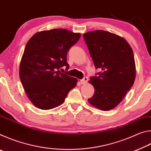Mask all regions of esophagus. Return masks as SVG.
Instances as JSON below:
<instances>
[{"label":"esophagus","mask_w":151,"mask_h":151,"mask_svg":"<svg viewBox=\"0 0 151 151\" xmlns=\"http://www.w3.org/2000/svg\"><path fill=\"white\" fill-rule=\"evenodd\" d=\"M87 81H88V78L86 77V76H85V77H84L83 79H81V80L80 81V82H81V84H85L86 82H87Z\"/></svg>","instance_id":"34e87169"}]
</instances>
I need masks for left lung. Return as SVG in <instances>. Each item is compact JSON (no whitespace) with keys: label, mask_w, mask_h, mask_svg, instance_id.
I'll return each mask as SVG.
<instances>
[{"label":"left lung","mask_w":151,"mask_h":151,"mask_svg":"<svg viewBox=\"0 0 151 151\" xmlns=\"http://www.w3.org/2000/svg\"><path fill=\"white\" fill-rule=\"evenodd\" d=\"M83 37L94 66L101 70L89 81L95 91L88 101L102 111H109L121 103L133 85V52L123 38L104 30L86 32Z\"/></svg>","instance_id":"obj_1"}]
</instances>
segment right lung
I'll use <instances>...</instances> for the list:
<instances>
[{
    "instance_id": "add662e5",
    "label": "right lung",
    "mask_w": 151,
    "mask_h": 151,
    "mask_svg": "<svg viewBox=\"0 0 151 151\" xmlns=\"http://www.w3.org/2000/svg\"><path fill=\"white\" fill-rule=\"evenodd\" d=\"M80 33L63 29L36 33L27 42L20 64L19 75L28 97L42 110L55 108L65 101L77 79L61 73L69 68L66 55L78 42Z\"/></svg>"
}]
</instances>
